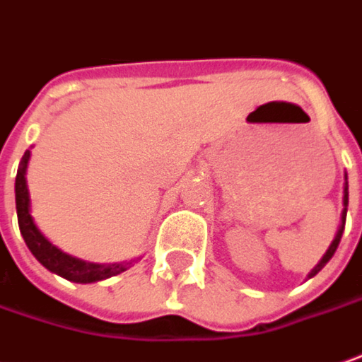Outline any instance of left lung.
I'll return each mask as SVG.
<instances>
[{"label":"left lung","mask_w":362,"mask_h":362,"mask_svg":"<svg viewBox=\"0 0 362 362\" xmlns=\"http://www.w3.org/2000/svg\"><path fill=\"white\" fill-rule=\"evenodd\" d=\"M346 207H349V181H346V173H345V185H343V213H341V223H339V229H337V235H334L333 243L329 245V249H327V253L321 257V261H319L317 265L313 267L311 273L307 275V279L315 277V275H317V273L321 271L322 267H325L327 263H329V261H331V257H333L334 251H337V247H339V243H341V237H343V231H345Z\"/></svg>","instance_id":"obj_1"}]
</instances>
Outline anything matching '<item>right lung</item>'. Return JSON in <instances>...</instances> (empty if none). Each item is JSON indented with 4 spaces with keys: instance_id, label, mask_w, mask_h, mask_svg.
<instances>
[{
    "instance_id": "right-lung-1",
    "label": "right lung",
    "mask_w": 362,
    "mask_h": 362,
    "mask_svg": "<svg viewBox=\"0 0 362 362\" xmlns=\"http://www.w3.org/2000/svg\"><path fill=\"white\" fill-rule=\"evenodd\" d=\"M31 151L23 153L19 167H17L16 177V209H17V223H19V231L23 241L29 247V251L33 257L40 261L41 265L47 271L59 275V277L74 281V283H95L103 279L115 277L119 273L127 271L133 261H123V263H89L83 259H77L74 255L63 253L59 247L51 243L49 239L37 229L35 221L31 217V199H29L28 189V163Z\"/></svg>"
}]
</instances>
